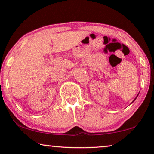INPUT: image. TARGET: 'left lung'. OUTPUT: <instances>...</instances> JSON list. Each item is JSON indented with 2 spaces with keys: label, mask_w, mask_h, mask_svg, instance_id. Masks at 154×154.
Returning <instances> with one entry per match:
<instances>
[{
  "label": "left lung",
  "mask_w": 154,
  "mask_h": 154,
  "mask_svg": "<svg viewBox=\"0 0 154 154\" xmlns=\"http://www.w3.org/2000/svg\"><path fill=\"white\" fill-rule=\"evenodd\" d=\"M137 96H138V95H137ZM136 98H137V97H136ZM136 98H135V99H134V100H136Z\"/></svg>",
  "instance_id": "obj_1"
}]
</instances>
